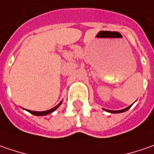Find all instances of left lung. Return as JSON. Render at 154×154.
I'll return each instance as SVG.
<instances>
[{"label":"left lung","instance_id":"8db88e82","mask_svg":"<svg viewBox=\"0 0 154 154\" xmlns=\"http://www.w3.org/2000/svg\"><path fill=\"white\" fill-rule=\"evenodd\" d=\"M131 107V105L130 106H128L127 108H125V109H120V110H109V109H105L106 111H108V112H110V113H121V112H124V111H126L128 109H129Z\"/></svg>","mask_w":154,"mask_h":154}]
</instances>
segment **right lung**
Instances as JSON below:
<instances>
[{"mask_svg":"<svg viewBox=\"0 0 154 154\" xmlns=\"http://www.w3.org/2000/svg\"><path fill=\"white\" fill-rule=\"evenodd\" d=\"M61 103H59L57 105H56V107H54V108H52V109H49V110H45V111H32V110H28L30 113H32V115L35 116H45V115H48V114H51V112H53L54 110H56L57 108H58V106L59 105H61Z\"/></svg>","mask_w":154,"mask_h":154,"instance_id":"right-lung-1","label":"right lung"}]
</instances>
